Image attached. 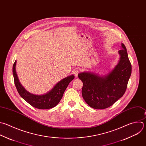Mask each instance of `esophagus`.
Here are the masks:
<instances>
[{
    "instance_id": "34e87169",
    "label": "esophagus",
    "mask_w": 146,
    "mask_h": 146,
    "mask_svg": "<svg viewBox=\"0 0 146 146\" xmlns=\"http://www.w3.org/2000/svg\"><path fill=\"white\" fill-rule=\"evenodd\" d=\"M78 73H79V70H78V69H74L73 71V73L76 77L78 76Z\"/></svg>"
}]
</instances>
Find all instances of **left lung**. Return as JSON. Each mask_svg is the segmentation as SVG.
<instances>
[{
	"label": "left lung",
	"mask_w": 146,
	"mask_h": 146,
	"mask_svg": "<svg viewBox=\"0 0 146 146\" xmlns=\"http://www.w3.org/2000/svg\"><path fill=\"white\" fill-rule=\"evenodd\" d=\"M121 48L118 52L119 61L108 74L100 76L84 72L78 74L83 83L82 98L88 105L94 109L110 107L121 98L126 90L132 66L123 43Z\"/></svg>",
	"instance_id": "1"
}]
</instances>
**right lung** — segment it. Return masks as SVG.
Wrapping results in <instances>:
<instances>
[{
    "label": "right lung",
    "mask_w": 146,
    "mask_h": 146,
    "mask_svg": "<svg viewBox=\"0 0 146 146\" xmlns=\"http://www.w3.org/2000/svg\"><path fill=\"white\" fill-rule=\"evenodd\" d=\"M16 64L17 61L13 65V73L17 89L26 102L38 109H50L56 107L61 101L69 84L74 78V75L69 76L57 82L50 90L46 93L40 95L34 94L28 92L19 82L16 72Z\"/></svg>",
    "instance_id": "obj_1"
}]
</instances>
